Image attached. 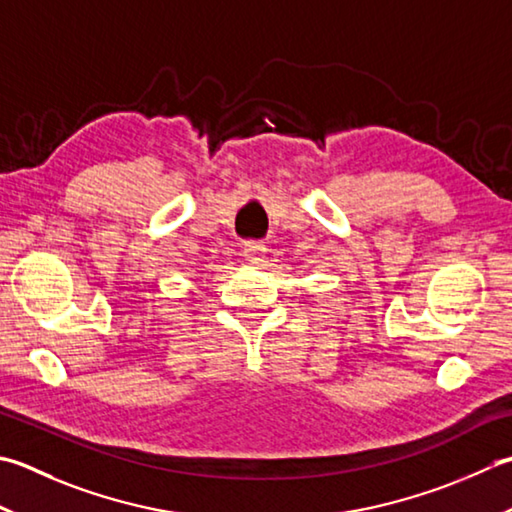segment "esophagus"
<instances>
[{
    "mask_svg": "<svg viewBox=\"0 0 512 512\" xmlns=\"http://www.w3.org/2000/svg\"><path fill=\"white\" fill-rule=\"evenodd\" d=\"M244 259L250 264H262L266 259V246L259 244V242H248L244 244Z\"/></svg>",
    "mask_w": 512,
    "mask_h": 512,
    "instance_id": "1",
    "label": "esophagus"
}]
</instances>
